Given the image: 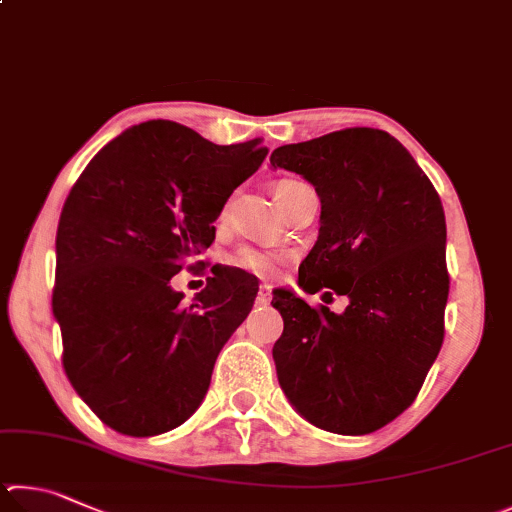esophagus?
Returning a JSON list of instances; mask_svg holds the SVG:
<instances>
[{"label": "esophagus", "mask_w": 512, "mask_h": 512, "mask_svg": "<svg viewBox=\"0 0 512 512\" xmlns=\"http://www.w3.org/2000/svg\"><path fill=\"white\" fill-rule=\"evenodd\" d=\"M270 299H272V288L265 283V285H261V288H258L256 303H258V306H267V303H270Z\"/></svg>", "instance_id": "obj_1"}]
</instances>
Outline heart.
Returning <instances> with one entry per match:
<instances>
[{
    "instance_id": "obj_1",
    "label": "heart",
    "mask_w": 512,
    "mask_h": 512,
    "mask_svg": "<svg viewBox=\"0 0 512 512\" xmlns=\"http://www.w3.org/2000/svg\"><path fill=\"white\" fill-rule=\"evenodd\" d=\"M301 182L297 179H281L274 186V197L279 202V197L290 191V188L299 186ZM283 258L279 254H272V251H263V249H254V247H242L236 256H233V265L240 267V270H247L251 274L258 276H272L276 270H279Z\"/></svg>"
}]
</instances>
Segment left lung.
I'll list each match as a JSON object with an SVG mask.
<instances>
[{
  "label": "left lung",
  "instance_id": "left-lung-1",
  "mask_svg": "<svg viewBox=\"0 0 512 512\" xmlns=\"http://www.w3.org/2000/svg\"><path fill=\"white\" fill-rule=\"evenodd\" d=\"M270 161L306 177L321 200L299 285L348 297L335 315L274 292L281 389L315 427L371 434L416 400L443 346L450 274L441 197L409 150L375 128L290 143Z\"/></svg>",
  "mask_w": 512,
  "mask_h": 512
}]
</instances>
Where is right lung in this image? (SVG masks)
<instances>
[{"label": "right lung", "mask_w": 512, "mask_h": 512, "mask_svg": "<svg viewBox=\"0 0 512 512\" xmlns=\"http://www.w3.org/2000/svg\"><path fill=\"white\" fill-rule=\"evenodd\" d=\"M263 139L215 146L173 121L132 125L89 161L62 206L53 315L71 387L107 427L170 432L200 407L256 283L218 272L182 306L170 279L215 238L229 195L263 164Z\"/></svg>", "instance_id": "right-lung-1"}]
</instances>
